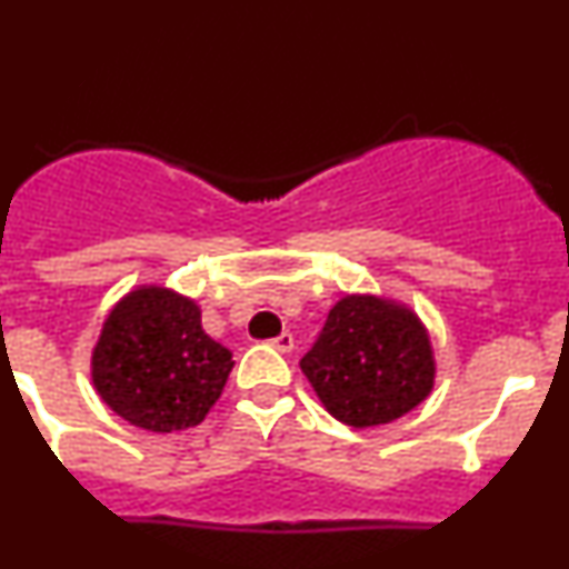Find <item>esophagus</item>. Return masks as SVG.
<instances>
[{
	"label": "esophagus",
	"instance_id": "esophagus-1",
	"mask_svg": "<svg viewBox=\"0 0 569 569\" xmlns=\"http://www.w3.org/2000/svg\"><path fill=\"white\" fill-rule=\"evenodd\" d=\"M269 346H272V349H278L280 355H289V351L295 349V335H291V332H280L278 338L269 340Z\"/></svg>",
	"mask_w": 569,
	"mask_h": 569
}]
</instances>
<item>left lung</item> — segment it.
Masks as SVG:
<instances>
[{
  "label": "left lung",
  "mask_w": 569,
  "mask_h": 569,
  "mask_svg": "<svg viewBox=\"0 0 569 569\" xmlns=\"http://www.w3.org/2000/svg\"><path fill=\"white\" fill-rule=\"evenodd\" d=\"M335 420L385 426L426 400L433 351L411 310L376 297H343L300 360Z\"/></svg>",
  "instance_id": "1"
}]
</instances>
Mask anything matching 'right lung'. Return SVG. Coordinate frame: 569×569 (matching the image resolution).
<instances>
[{
    "label": "right lung",
    "mask_w": 569,
    "mask_h": 569,
    "mask_svg": "<svg viewBox=\"0 0 569 569\" xmlns=\"http://www.w3.org/2000/svg\"><path fill=\"white\" fill-rule=\"evenodd\" d=\"M231 368V351L201 330L199 305L158 286L130 291L111 310L92 355L100 398L152 433L199 426Z\"/></svg>",
    "instance_id": "1"
}]
</instances>
